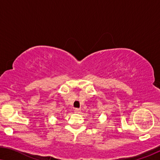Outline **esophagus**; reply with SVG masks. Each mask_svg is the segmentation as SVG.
Masks as SVG:
<instances>
[{
  "mask_svg": "<svg viewBox=\"0 0 160 160\" xmlns=\"http://www.w3.org/2000/svg\"><path fill=\"white\" fill-rule=\"evenodd\" d=\"M75 112H76V113H80V112H81V109H79V108H76V109H75Z\"/></svg>",
  "mask_w": 160,
  "mask_h": 160,
  "instance_id": "esophagus-1",
  "label": "esophagus"
}]
</instances>
